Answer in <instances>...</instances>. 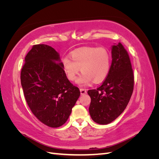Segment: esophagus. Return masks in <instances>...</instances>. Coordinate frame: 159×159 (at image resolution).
Returning <instances> with one entry per match:
<instances>
[{
	"instance_id": "obj_1",
	"label": "esophagus",
	"mask_w": 159,
	"mask_h": 159,
	"mask_svg": "<svg viewBox=\"0 0 159 159\" xmlns=\"http://www.w3.org/2000/svg\"><path fill=\"white\" fill-rule=\"evenodd\" d=\"M80 90L81 95H84V94H85L86 93H87V89H85L80 88Z\"/></svg>"
}]
</instances>
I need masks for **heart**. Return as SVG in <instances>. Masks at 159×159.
<instances>
[{
  "mask_svg": "<svg viewBox=\"0 0 159 159\" xmlns=\"http://www.w3.org/2000/svg\"><path fill=\"white\" fill-rule=\"evenodd\" d=\"M70 57L61 58V66L67 78L74 81L79 72L83 74L78 80L80 85H87L93 81L100 83L107 76L111 67V56L103 47H84L70 53Z\"/></svg>",
  "mask_w": 159,
  "mask_h": 159,
  "instance_id": "obj_1",
  "label": "heart"
}]
</instances>
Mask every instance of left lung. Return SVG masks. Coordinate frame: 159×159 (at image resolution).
<instances>
[{
  "instance_id": "obj_1",
  "label": "left lung",
  "mask_w": 159,
  "mask_h": 159,
  "mask_svg": "<svg viewBox=\"0 0 159 159\" xmlns=\"http://www.w3.org/2000/svg\"><path fill=\"white\" fill-rule=\"evenodd\" d=\"M112 62L106 79L96 89H90L89 112L100 125L111 123L121 115L129 102L134 87V75L128 52L121 43L111 48Z\"/></svg>"
}]
</instances>
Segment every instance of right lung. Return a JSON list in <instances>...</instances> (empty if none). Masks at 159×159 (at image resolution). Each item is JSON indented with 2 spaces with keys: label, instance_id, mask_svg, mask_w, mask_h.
<instances>
[{
  "label": "right lung",
  "instance_id": "right-lung-1",
  "mask_svg": "<svg viewBox=\"0 0 159 159\" xmlns=\"http://www.w3.org/2000/svg\"><path fill=\"white\" fill-rule=\"evenodd\" d=\"M20 74L26 102L36 118L50 127L64 125L80 95L67 78L60 55L46 44L34 45Z\"/></svg>",
  "mask_w": 159,
  "mask_h": 159
}]
</instances>
